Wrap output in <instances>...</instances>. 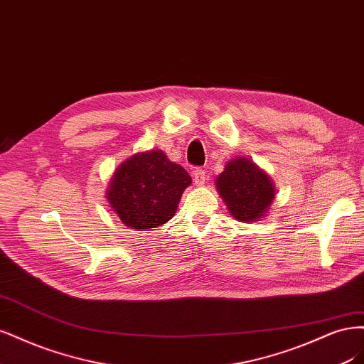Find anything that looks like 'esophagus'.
<instances>
[{
	"label": "esophagus",
	"instance_id": "obj_1",
	"mask_svg": "<svg viewBox=\"0 0 364 364\" xmlns=\"http://www.w3.org/2000/svg\"><path fill=\"white\" fill-rule=\"evenodd\" d=\"M205 178H207L205 169H203V168H196V169L193 171V181H195V184H196V186H203V184L205 183Z\"/></svg>",
	"mask_w": 364,
	"mask_h": 364
}]
</instances>
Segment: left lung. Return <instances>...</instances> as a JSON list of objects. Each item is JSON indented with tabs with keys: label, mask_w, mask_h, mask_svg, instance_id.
<instances>
[{
	"label": "left lung",
	"mask_w": 364,
	"mask_h": 364,
	"mask_svg": "<svg viewBox=\"0 0 364 364\" xmlns=\"http://www.w3.org/2000/svg\"><path fill=\"white\" fill-rule=\"evenodd\" d=\"M216 187L230 213L243 222L264 216L275 198L267 175L246 159L228 161L225 171L216 180Z\"/></svg>",
	"instance_id": "obj_1"
}]
</instances>
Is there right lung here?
<instances>
[{
  "label": "right lung",
  "instance_id": "1",
  "mask_svg": "<svg viewBox=\"0 0 364 364\" xmlns=\"http://www.w3.org/2000/svg\"><path fill=\"white\" fill-rule=\"evenodd\" d=\"M191 183L186 169L161 151H148L122 163L113 175L107 198L127 227L156 228L175 215Z\"/></svg>",
  "mask_w": 364,
  "mask_h": 364
}]
</instances>
